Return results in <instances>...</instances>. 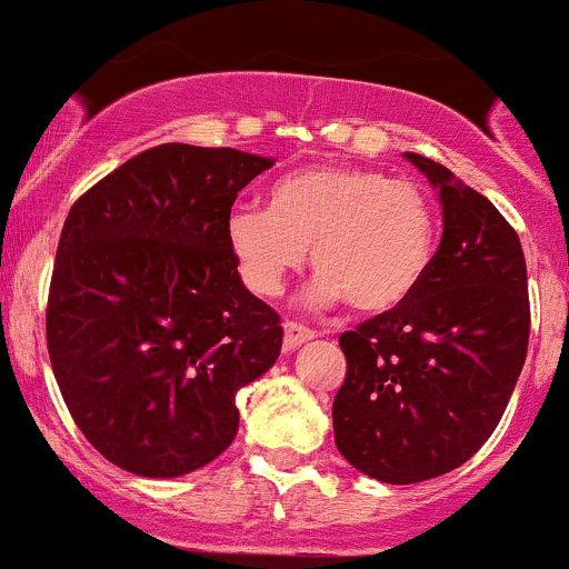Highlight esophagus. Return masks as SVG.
I'll return each mask as SVG.
<instances>
[{
  "mask_svg": "<svg viewBox=\"0 0 569 569\" xmlns=\"http://www.w3.org/2000/svg\"><path fill=\"white\" fill-rule=\"evenodd\" d=\"M283 330H286V338H283V347H286V352H291V349H297V347H300V343L311 341V338L317 336V332H313L311 327H306V325H297V321H286V325H283Z\"/></svg>",
  "mask_w": 569,
  "mask_h": 569,
  "instance_id": "34e87169",
  "label": "esophagus"
}]
</instances>
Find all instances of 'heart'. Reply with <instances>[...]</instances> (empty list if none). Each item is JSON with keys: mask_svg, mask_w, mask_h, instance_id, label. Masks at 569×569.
I'll use <instances>...</instances> for the list:
<instances>
[{"mask_svg": "<svg viewBox=\"0 0 569 569\" xmlns=\"http://www.w3.org/2000/svg\"><path fill=\"white\" fill-rule=\"evenodd\" d=\"M244 286L278 297L306 263L319 272L313 308L347 300L360 313L401 306L427 274L435 211L421 187L366 168H306L269 189V209L239 206L226 222Z\"/></svg>", "mask_w": 569, "mask_h": 569, "instance_id": "1", "label": "heart"}]
</instances>
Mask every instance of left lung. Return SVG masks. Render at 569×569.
Here are the masks:
<instances>
[{
  "label": "left lung",
  "instance_id": "1",
  "mask_svg": "<svg viewBox=\"0 0 569 569\" xmlns=\"http://www.w3.org/2000/svg\"><path fill=\"white\" fill-rule=\"evenodd\" d=\"M443 206V237L401 306L338 338L332 401L343 460L386 485L460 468L501 421L529 349V278L515 228L443 164L405 153Z\"/></svg>",
  "mask_w": 569,
  "mask_h": 569
}]
</instances>
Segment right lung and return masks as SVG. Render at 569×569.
Masks as SVG:
<instances>
[{"label":"right lung","instance_id":"add662e5","mask_svg":"<svg viewBox=\"0 0 569 569\" xmlns=\"http://www.w3.org/2000/svg\"><path fill=\"white\" fill-rule=\"evenodd\" d=\"M272 159L164 142L68 211L46 343L68 412L118 468L173 479L239 429L237 391L272 369L280 317L244 289L226 222Z\"/></svg>","mask_w":569,"mask_h":569}]
</instances>
